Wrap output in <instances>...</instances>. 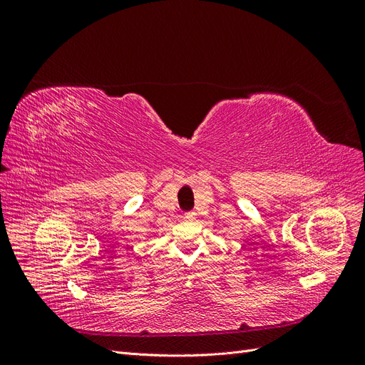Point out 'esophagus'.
Instances as JSON below:
<instances>
[{
  "label": "esophagus",
  "mask_w": 365,
  "mask_h": 365,
  "mask_svg": "<svg viewBox=\"0 0 365 365\" xmlns=\"http://www.w3.org/2000/svg\"><path fill=\"white\" fill-rule=\"evenodd\" d=\"M196 217V213L195 212H187V213H184V219H187V220H193Z\"/></svg>",
  "instance_id": "34e87169"
}]
</instances>
